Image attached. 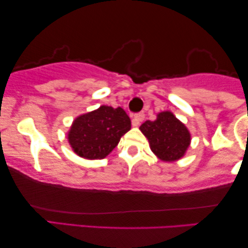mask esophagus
I'll use <instances>...</instances> for the list:
<instances>
[{"instance_id": "34e87169", "label": "esophagus", "mask_w": 248, "mask_h": 248, "mask_svg": "<svg viewBox=\"0 0 248 248\" xmlns=\"http://www.w3.org/2000/svg\"><path fill=\"white\" fill-rule=\"evenodd\" d=\"M143 120H144V114L143 113L134 115L133 120H132V125L137 127V126H139V125L141 124V122H143Z\"/></svg>"}]
</instances>
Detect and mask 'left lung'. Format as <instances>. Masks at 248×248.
<instances>
[{
  "mask_svg": "<svg viewBox=\"0 0 248 248\" xmlns=\"http://www.w3.org/2000/svg\"><path fill=\"white\" fill-rule=\"evenodd\" d=\"M140 131L148 139L151 151L165 162L182 159L191 144L188 128L169 110L158 113L155 121H145Z\"/></svg>",
  "mask_w": 248,
  "mask_h": 248,
  "instance_id": "obj_1",
  "label": "left lung"
}]
</instances>
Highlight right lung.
Masks as SVG:
<instances>
[{"mask_svg": "<svg viewBox=\"0 0 248 248\" xmlns=\"http://www.w3.org/2000/svg\"><path fill=\"white\" fill-rule=\"evenodd\" d=\"M130 130L131 120L123 108L103 105L76 117L67 132V141L79 157L98 160L107 157Z\"/></svg>", "mask_w": 248, "mask_h": 248, "instance_id": "1", "label": "right lung"}]
</instances>
